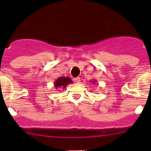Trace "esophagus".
I'll use <instances>...</instances> for the list:
<instances>
[{"instance_id": "esophagus-1", "label": "esophagus", "mask_w": 151, "mask_h": 151, "mask_svg": "<svg viewBox=\"0 0 151 151\" xmlns=\"http://www.w3.org/2000/svg\"><path fill=\"white\" fill-rule=\"evenodd\" d=\"M74 80L76 83H79V82H80V77H76V78L74 79Z\"/></svg>"}]
</instances>
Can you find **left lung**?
I'll list each match as a JSON object with an SVG mask.
<instances>
[{
	"label": "left lung",
	"mask_w": 151,
	"mask_h": 151,
	"mask_svg": "<svg viewBox=\"0 0 151 151\" xmlns=\"http://www.w3.org/2000/svg\"><path fill=\"white\" fill-rule=\"evenodd\" d=\"M90 82H93V84H94V83H96V80H93V81H90ZM92 82H91V83H92Z\"/></svg>",
	"instance_id": "obj_1"
}]
</instances>
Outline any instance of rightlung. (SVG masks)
I'll list each match as a JSON object with an SVG mask.
<instances>
[{
    "label": "right lung",
    "instance_id": "right-lung-1",
    "mask_svg": "<svg viewBox=\"0 0 151 151\" xmlns=\"http://www.w3.org/2000/svg\"><path fill=\"white\" fill-rule=\"evenodd\" d=\"M72 80L69 77H61L57 79L54 82V88L55 89L66 88L69 84L72 83Z\"/></svg>",
    "mask_w": 151,
    "mask_h": 151
}]
</instances>
